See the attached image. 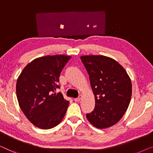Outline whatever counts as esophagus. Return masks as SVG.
Masks as SVG:
<instances>
[{"label":"esophagus","instance_id":"obj_1","mask_svg":"<svg viewBox=\"0 0 153 153\" xmlns=\"http://www.w3.org/2000/svg\"><path fill=\"white\" fill-rule=\"evenodd\" d=\"M82 98V96L80 95V96H79V97H77V98H75L74 100H75V101H76V102H78V101H79V100H81Z\"/></svg>","mask_w":153,"mask_h":153}]
</instances>
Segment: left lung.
<instances>
[{
  "instance_id": "1",
  "label": "left lung",
  "mask_w": 153,
  "mask_h": 153,
  "mask_svg": "<svg viewBox=\"0 0 153 153\" xmlns=\"http://www.w3.org/2000/svg\"><path fill=\"white\" fill-rule=\"evenodd\" d=\"M81 61L89 76L95 108L87 120L100 129L117 123L124 115L132 96V82L126 71L112 58L85 55Z\"/></svg>"
}]
</instances>
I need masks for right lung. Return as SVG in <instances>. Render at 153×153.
<instances>
[{"instance_id": "obj_1", "label": "right lung", "mask_w": 153, "mask_h": 153, "mask_svg": "<svg viewBox=\"0 0 153 153\" xmlns=\"http://www.w3.org/2000/svg\"><path fill=\"white\" fill-rule=\"evenodd\" d=\"M71 57L47 55L34 59L23 68L16 82L19 105L34 126L48 130L57 126L65 115L69 102L56 94L62 70Z\"/></svg>"}]
</instances>
